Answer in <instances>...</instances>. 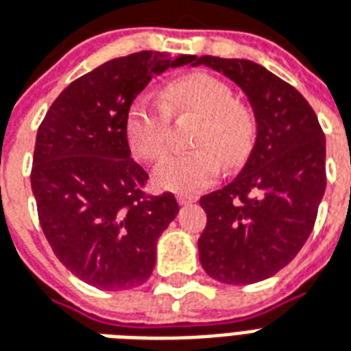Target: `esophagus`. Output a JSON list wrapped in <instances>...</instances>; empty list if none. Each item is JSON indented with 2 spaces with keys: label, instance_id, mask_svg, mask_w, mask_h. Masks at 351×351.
I'll return each mask as SVG.
<instances>
[{
  "label": "esophagus",
  "instance_id": "esophagus-1",
  "mask_svg": "<svg viewBox=\"0 0 351 351\" xmlns=\"http://www.w3.org/2000/svg\"><path fill=\"white\" fill-rule=\"evenodd\" d=\"M176 201H178V204H191V202L197 201V195H184V193H180V195H176Z\"/></svg>",
  "mask_w": 351,
  "mask_h": 351
}]
</instances>
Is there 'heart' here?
<instances>
[{"label":"heart","mask_w":351,"mask_h":351,"mask_svg":"<svg viewBox=\"0 0 351 351\" xmlns=\"http://www.w3.org/2000/svg\"><path fill=\"white\" fill-rule=\"evenodd\" d=\"M171 117L193 119L188 154L167 156L154 169L156 188L175 193H195L217 180L221 165L236 169L245 163L256 137L253 113L236 102L234 90L219 77L189 74L176 77L163 93V104L137 98L130 104L124 134L130 150L143 162L160 160L169 143Z\"/></svg>","instance_id":"1"}]
</instances>
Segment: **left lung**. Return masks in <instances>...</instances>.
I'll return each mask as SVG.
<instances>
[{
  "label": "left lung",
  "mask_w": 351,
  "mask_h": 351,
  "mask_svg": "<svg viewBox=\"0 0 351 351\" xmlns=\"http://www.w3.org/2000/svg\"><path fill=\"white\" fill-rule=\"evenodd\" d=\"M195 64L223 72L247 95L256 141L240 175L201 197L204 271L227 285L268 279L313 232L326 191V136L298 89L247 59L202 56Z\"/></svg>",
  "instance_id": "1"
}]
</instances>
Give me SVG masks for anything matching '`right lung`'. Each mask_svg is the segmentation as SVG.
I'll list each match as a JSON object with an SVG mask.
<instances>
[{
	"label": "right lung",
	"mask_w": 351,
	"mask_h": 351,
	"mask_svg": "<svg viewBox=\"0 0 351 351\" xmlns=\"http://www.w3.org/2000/svg\"><path fill=\"white\" fill-rule=\"evenodd\" d=\"M195 56L137 51L77 77L38 126L31 189L46 240L64 268L100 290L147 281L156 241L178 214L173 193L149 195L130 158L124 119L156 74Z\"/></svg>",
	"instance_id": "right-lung-1"
}]
</instances>
